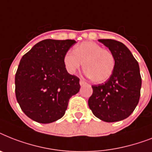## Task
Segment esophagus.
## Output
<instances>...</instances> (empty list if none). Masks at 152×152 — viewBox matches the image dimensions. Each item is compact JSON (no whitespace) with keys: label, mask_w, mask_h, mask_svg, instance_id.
<instances>
[{"label":"esophagus","mask_w":152,"mask_h":152,"mask_svg":"<svg viewBox=\"0 0 152 152\" xmlns=\"http://www.w3.org/2000/svg\"><path fill=\"white\" fill-rule=\"evenodd\" d=\"M80 86H84V85L87 84V83L85 82V81H83V80H80Z\"/></svg>","instance_id":"esophagus-1"}]
</instances>
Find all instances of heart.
Wrapping results in <instances>:
<instances>
[{
  "mask_svg": "<svg viewBox=\"0 0 152 152\" xmlns=\"http://www.w3.org/2000/svg\"><path fill=\"white\" fill-rule=\"evenodd\" d=\"M64 65L69 73H75L82 67L89 78L95 83L108 80L115 67V57L94 42H83L76 45L64 56Z\"/></svg>",
  "mask_w": 152,
  "mask_h": 152,
  "instance_id": "b5f03b06",
  "label": "heart"
}]
</instances>
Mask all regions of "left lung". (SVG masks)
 Returning <instances> with one entry per match:
<instances>
[{
	"label": "left lung",
	"instance_id": "8db88e82",
	"mask_svg": "<svg viewBox=\"0 0 152 152\" xmlns=\"http://www.w3.org/2000/svg\"><path fill=\"white\" fill-rule=\"evenodd\" d=\"M98 41L108 48L115 60V67L104 83L93 85L88 105L97 118L107 123L126 119L137 105L141 76L136 59L126 45L111 39Z\"/></svg>",
	"mask_w": 152,
	"mask_h": 152
}]
</instances>
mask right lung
Returning a JSON list of instances; mask_svg holds the SVG:
<instances>
[{
    "mask_svg": "<svg viewBox=\"0 0 152 152\" xmlns=\"http://www.w3.org/2000/svg\"><path fill=\"white\" fill-rule=\"evenodd\" d=\"M76 42L47 39L21 59L15 74V96L27 116L40 123L61 119L69 101L80 91V79L70 75L64 56Z\"/></svg>",
    "mask_w": 152,
    "mask_h": 152,
    "instance_id": "1",
    "label": "right lung"
}]
</instances>
